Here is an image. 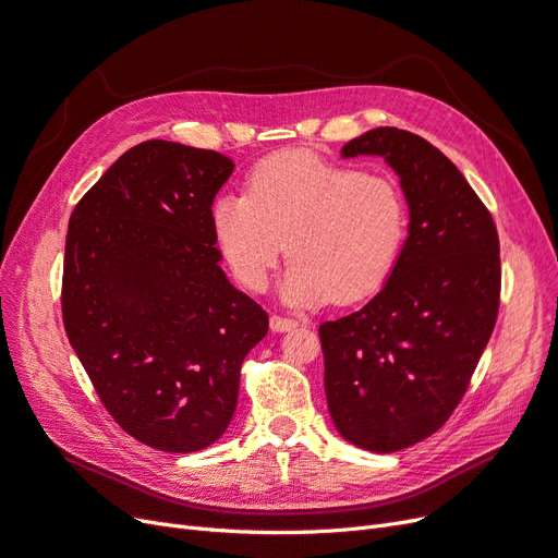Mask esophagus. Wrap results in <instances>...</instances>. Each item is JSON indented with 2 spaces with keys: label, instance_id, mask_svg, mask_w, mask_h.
Here are the masks:
<instances>
[{
  "label": "esophagus",
  "instance_id": "34e87169",
  "mask_svg": "<svg viewBox=\"0 0 558 558\" xmlns=\"http://www.w3.org/2000/svg\"><path fill=\"white\" fill-rule=\"evenodd\" d=\"M295 325H298V323L291 320V318H281V316H272V318H270V329H272L275 333L291 331Z\"/></svg>",
  "mask_w": 558,
  "mask_h": 558
}]
</instances>
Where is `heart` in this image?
<instances>
[{"label":"heart","mask_w":558,"mask_h":558,"mask_svg":"<svg viewBox=\"0 0 558 558\" xmlns=\"http://www.w3.org/2000/svg\"><path fill=\"white\" fill-rule=\"evenodd\" d=\"M210 217L221 254L250 291L267 283L288 242L293 263L277 293L291 306L371 298L405 238V204L393 181L308 153L263 160L247 194L217 196Z\"/></svg>","instance_id":"heart-1"}]
</instances>
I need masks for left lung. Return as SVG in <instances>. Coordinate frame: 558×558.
Returning a JSON list of instances; mask_svg holds the SVG:
<instances>
[{"label":"left lung","instance_id":"8db88e82","mask_svg":"<svg viewBox=\"0 0 558 558\" xmlns=\"http://www.w3.org/2000/svg\"><path fill=\"white\" fill-rule=\"evenodd\" d=\"M398 175L408 238L383 291L320 325L327 408L339 435L373 453L430 437L470 385L499 311V238L458 167L408 130L375 128L341 148Z\"/></svg>","mask_w":558,"mask_h":558}]
</instances>
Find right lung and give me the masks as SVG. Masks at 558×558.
<instances>
[{"label": "right lung", "instance_id": "add662e5", "mask_svg": "<svg viewBox=\"0 0 558 558\" xmlns=\"http://www.w3.org/2000/svg\"><path fill=\"white\" fill-rule=\"evenodd\" d=\"M233 169L217 150L137 144L82 196L65 235L69 341L119 426L167 453L227 433L240 366L267 333L215 247L213 202Z\"/></svg>", "mask_w": 558, "mask_h": 558}]
</instances>
